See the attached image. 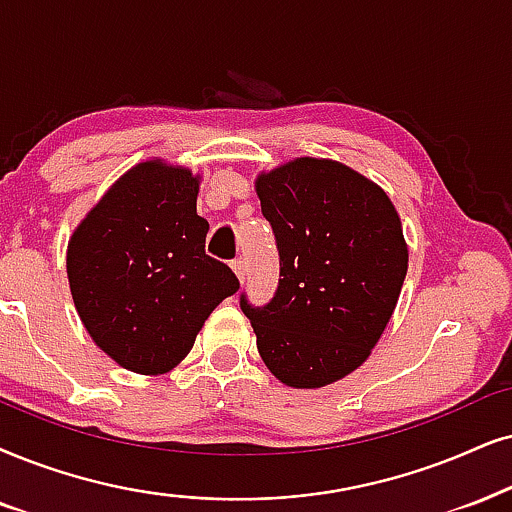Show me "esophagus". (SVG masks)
<instances>
[{
    "label": "esophagus",
    "instance_id": "esophagus-1",
    "mask_svg": "<svg viewBox=\"0 0 512 512\" xmlns=\"http://www.w3.org/2000/svg\"><path fill=\"white\" fill-rule=\"evenodd\" d=\"M231 269L236 271L238 281H243V278H245V271H248V269H245V260H243V257H238V260L231 262Z\"/></svg>",
    "mask_w": 512,
    "mask_h": 512
}]
</instances>
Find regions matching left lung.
Returning <instances> with one entry per match:
<instances>
[{"label": "left lung", "mask_w": 512, "mask_h": 512, "mask_svg": "<svg viewBox=\"0 0 512 512\" xmlns=\"http://www.w3.org/2000/svg\"><path fill=\"white\" fill-rule=\"evenodd\" d=\"M255 186L281 278L264 307L241 295V309L281 383L331 385L364 364L397 307L409 269L399 215L380 186L335 160H290Z\"/></svg>", "instance_id": "8db88e82"}]
</instances>
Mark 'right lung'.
Instances as JSON below:
<instances>
[{
    "instance_id": "obj_1",
    "label": "right lung",
    "mask_w": 512,
    "mask_h": 512,
    "mask_svg": "<svg viewBox=\"0 0 512 512\" xmlns=\"http://www.w3.org/2000/svg\"><path fill=\"white\" fill-rule=\"evenodd\" d=\"M198 177L146 160L115 181L68 243V281L92 340L127 371H172L238 278L205 255Z\"/></svg>"
}]
</instances>
